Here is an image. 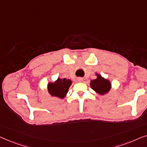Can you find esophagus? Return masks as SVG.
Masks as SVG:
<instances>
[{
    "label": "esophagus",
    "mask_w": 147,
    "mask_h": 147,
    "mask_svg": "<svg viewBox=\"0 0 147 147\" xmlns=\"http://www.w3.org/2000/svg\"><path fill=\"white\" fill-rule=\"evenodd\" d=\"M78 82H82V81H83V79H82V78H78Z\"/></svg>",
    "instance_id": "34e87169"
}]
</instances>
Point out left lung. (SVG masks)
<instances>
[{
    "instance_id": "8db88e82",
    "label": "left lung",
    "mask_w": 147,
    "mask_h": 147,
    "mask_svg": "<svg viewBox=\"0 0 147 147\" xmlns=\"http://www.w3.org/2000/svg\"><path fill=\"white\" fill-rule=\"evenodd\" d=\"M96 78L90 80V87L96 93L103 95L109 92L111 88V83L109 80L105 79L100 74H96Z\"/></svg>"
}]
</instances>
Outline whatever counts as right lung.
<instances>
[{
	"label": "right lung",
	"instance_id": "1",
	"mask_svg": "<svg viewBox=\"0 0 147 147\" xmlns=\"http://www.w3.org/2000/svg\"><path fill=\"white\" fill-rule=\"evenodd\" d=\"M72 81L67 78H59L54 82H49L48 84L49 93L53 96H57L58 98H63L66 96Z\"/></svg>",
	"mask_w": 147,
	"mask_h": 147
}]
</instances>
